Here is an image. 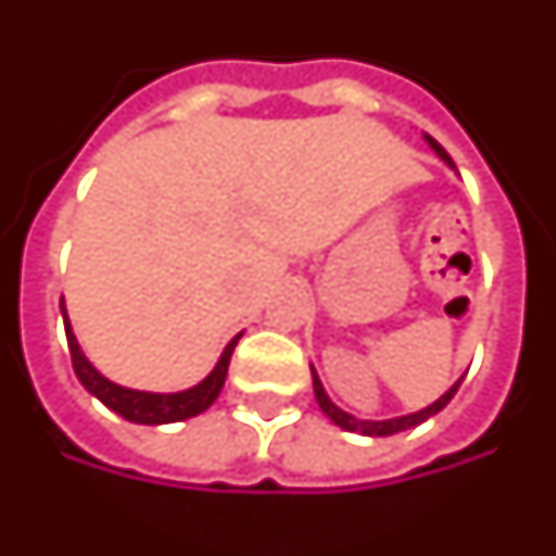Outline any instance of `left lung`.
<instances>
[{"mask_svg":"<svg viewBox=\"0 0 556 556\" xmlns=\"http://www.w3.org/2000/svg\"><path fill=\"white\" fill-rule=\"evenodd\" d=\"M427 143L440 153L442 162H448L454 168V162L452 156L442 150L440 143L433 141V138H427ZM460 386V382H457ZM457 386L448 388L445 394H442L433 406H427V409H421V413H415V415H403V418H391V421H358V418H352V415H345L343 409H337L333 406L331 400H328V394H325V388H321V382H318L316 376H313V391H316V400H318V406H321V413L328 415L331 418L333 425H340L345 427V430H355V433H367V437H388V433H400V430H406V427H415V425H421V421H427L430 415H437L440 409H445L448 406V400L454 397V391H457Z\"/></svg>","mask_w":556,"mask_h":556,"instance_id":"1","label":"left lung"}]
</instances>
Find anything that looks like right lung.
Instances as JSON below:
<instances>
[{
    "label": "right lung",
    "mask_w": 556,
    "mask_h": 556,
    "mask_svg": "<svg viewBox=\"0 0 556 556\" xmlns=\"http://www.w3.org/2000/svg\"><path fill=\"white\" fill-rule=\"evenodd\" d=\"M62 318H65V337H68V352H72V367H75L80 386L87 388L89 394L102 400L108 409H114L116 415H123L126 421H135V425H168V421H184V418H192V415L204 413L211 406L213 400L219 397V391L225 386V376H228V364H231V352L238 345L240 337H235L228 349L223 352L219 364L213 367V372L198 382L195 388L189 391H180V394H147V391H131V388L114 386L108 382L102 372L96 370L80 345H77L75 333L68 328V316L62 309Z\"/></svg>",
    "instance_id": "right-lung-1"
}]
</instances>
